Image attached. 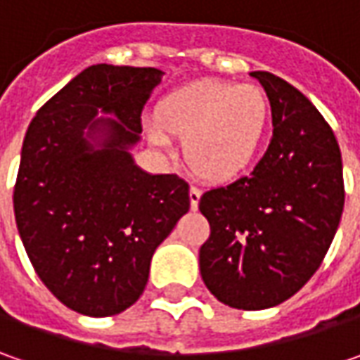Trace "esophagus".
<instances>
[{"instance_id":"1","label":"esophagus","mask_w":360,"mask_h":360,"mask_svg":"<svg viewBox=\"0 0 360 360\" xmlns=\"http://www.w3.org/2000/svg\"><path fill=\"white\" fill-rule=\"evenodd\" d=\"M202 190L196 186H190V206L192 208H198V202H200Z\"/></svg>"}]
</instances>
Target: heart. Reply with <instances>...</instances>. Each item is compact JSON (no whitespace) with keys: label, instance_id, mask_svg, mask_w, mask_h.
<instances>
[{"label":"heart","instance_id":"obj_1","mask_svg":"<svg viewBox=\"0 0 360 360\" xmlns=\"http://www.w3.org/2000/svg\"><path fill=\"white\" fill-rule=\"evenodd\" d=\"M269 116V98L260 88L202 79L164 96L144 128L162 150L172 148V134L184 136L188 164L208 180L226 182L252 164Z\"/></svg>","mask_w":360,"mask_h":360}]
</instances>
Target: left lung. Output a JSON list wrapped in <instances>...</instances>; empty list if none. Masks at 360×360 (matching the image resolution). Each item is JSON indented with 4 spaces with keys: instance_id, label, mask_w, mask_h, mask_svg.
Masks as SVG:
<instances>
[{
    "instance_id": "1",
    "label": "left lung",
    "mask_w": 360,
    "mask_h": 360,
    "mask_svg": "<svg viewBox=\"0 0 360 360\" xmlns=\"http://www.w3.org/2000/svg\"><path fill=\"white\" fill-rule=\"evenodd\" d=\"M272 110V140L248 176L200 198L210 238L200 274L220 302L262 311L309 283L337 234L342 206L339 142L311 100L269 72H252Z\"/></svg>"
}]
</instances>
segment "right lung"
Segmentation results:
<instances>
[{
  "mask_svg": "<svg viewBox=\"0 0 360 360\" xmlns=\"http://www.w3.org/2000/svg\"><path fill=\"white\" fill-rule=\"evenodd\" d=\"M162 76L156 68L90 65L25 131L13 190L21 242L41 283L79 314L131 307L154 250L190 210L182 178L144 172L130 154Z\"/></svg>",
  "mask_w": 360,
  "mask_h": 360,
  "instance_id": "add662e5",
  "label": "right lung"
}]
</instances>
